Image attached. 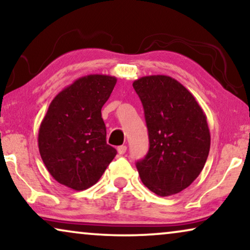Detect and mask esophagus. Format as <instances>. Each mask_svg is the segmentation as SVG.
<instances>
[{
	"label": "esophagus",
	"mask_w": 250,
	"mask_h": 250,
	"mask_svg": "<svg viewBox=\"0 0 250 250\" xmlns=\"http://www.w3.org/2000/svg\"><path fill=\"white\" fill-rule=\"evenodd\" d=\"M126 150H127V146H121L117 148V151L119 155H124V153L126 152Z\"/></svg>",
	"instance_id": "1"
}]
</instances>
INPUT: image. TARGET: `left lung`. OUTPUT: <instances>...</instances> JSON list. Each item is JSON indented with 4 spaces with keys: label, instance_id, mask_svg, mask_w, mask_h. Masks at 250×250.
<instances>
[{
    "label": "left lung",
    "instance_id": "obj_1",
    "mask_svg": "<svg viewBox=\"0 0 250 250\" xmlns=\"http://www.w3.org/2000/svg\"><path fill=\"white\" fill-rule=\"evenodd\" d=\"M133 87L145 109L149 151L136 162L142 183L160 197L172 196L197 179L210 148L206 115L180 82L145 76Z\"/></svg>",
    "mask_w": 250,
    "mask_h": 250
}]
</instances>
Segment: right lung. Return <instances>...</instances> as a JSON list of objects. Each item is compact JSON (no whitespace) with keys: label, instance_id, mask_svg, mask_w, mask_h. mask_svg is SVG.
<instances>
[{"label":"right lung","instance_id":"1","mask_svg":"<svg viewBox=\"0 0 250 250\" xmlns=\"http://www.w3.org/2000/svg\"><path fill=\"white\" fill-rule=\"evenodd\" d=\"M117 78L108 75L81 77L56 95L41 123L39 149L44 165L60 184L82 191L100 180L115 148L105 141L101 108Z\"/></svg>","mask_w":250,"mask_h":250}]
</instances>
